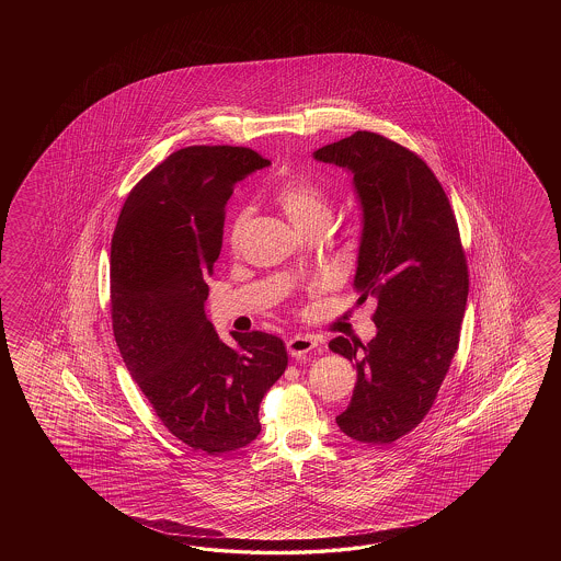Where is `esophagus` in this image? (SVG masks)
<instances>
[{
  "label": "esophagus",
  "instance_id": "1",
  "mask_svg": "<svg viewBox=\"0 0 561 561\" xmlns=\"http://www.w3.org/2000/svg\"><path fill=\"white\" fill-rule=\"evenodd\" d=\"M319 345V341L310 334H295L286 341V348H288V355L295 358H302L309 355L310 351L314 346Z\"/></svg>",
  "mask_w": 561,
  "mask_h": 561
}]
</instances>
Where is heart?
<instances>
[{"instance_id":"b5f03b06","label":"heart","mask_w":561,"mask_h":561,"mask_svg":"<svg viewBox=\"0 0 561 561\" xmlns=\"http://www.w3.org/2000/svg\"><path fill=\"white\" fill-rule=\"evenodd\" d=\"M275 201L297 230L312 227V225H329L331 220V204L327 194L309 180H286L276 188ZM244 216H247L244 213H239L228 227V242L232 247L239 242Z\"/></svg>"}]
</instances>
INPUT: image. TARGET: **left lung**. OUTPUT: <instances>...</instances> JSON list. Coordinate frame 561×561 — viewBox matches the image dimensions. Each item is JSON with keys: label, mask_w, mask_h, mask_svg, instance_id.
<instances>
[{"label": "left lung", "mask_w": 561, "mask_h": 561, "mask_svg": "<svg viewBox=\"0 0 561 561\" xmlns=\"http://www.w3.org/2000/svg\"><path fill=\"white\" fill-rule=\"evenodd\" d=\"M312 158L353 176L360 208L357 302L377 298L367 345L336 336L357 382L336 417L360 443H391L427 415L449 370L466 314V254L447 194L417 154L373 131L327 144Z\"/></svg>", "instance_id": "left-lung-1"}]
</instances>
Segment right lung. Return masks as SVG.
Returning a JSON list of instances; mask_svg holds the SVG:
<instances>
[{
    "mask_svg": "<svg viewBox=\"0 0 561 561\" xmlns=\"http://www.w3.org/2000/svg\"><path fill=\"white\" fill-rule=\"evenodd\" d=\"M271 162L251 148L188 146L128 194L110 251L119 355L174 437L208 455L247 447L288 365L275 334L230 333L204 312L234 184Z\"/></svg>",
    "mask_w": 561,
    "mask_h": 561,
    "instance_id": "add662e5",
    "label": "right lung"
}]
</instances>
